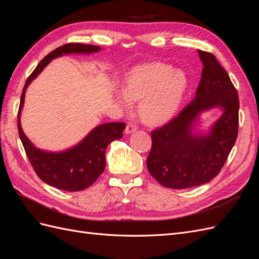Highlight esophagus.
Segmentation results:
<instances>
[{
  "label": "esophagus",
  "mask_w": 259,
  "mask_h": 259,
  "mask_svg": "<svg viewBox=\"0 0 259 259\" xmlns=\"http://www.w3.org/2000/svg\"><path fill=\"white\" fill-rule=\"evenodd\" d=\"M136 130H137V126H136L135 124L128 123V124L126 125V127H125V133H126V134H131V133L135 132Z\"/></svg>",
  "instance_id": "1"
}]
</instances>
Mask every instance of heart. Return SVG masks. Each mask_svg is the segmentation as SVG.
<instances>
[{
  "mask_svg": "<svg viewBox=\"0 0 259 259\" xmlns=\"http://www.w3.org/2000/svg\"><path fill=\"white\" fill-rule=\"evenodd\" d=\"M188 88V77L180 70L165 64L136 67L126 77L125 89L117 93V101L125 108L140 98V111L148 121L159 123L173 115Z\"/></svg>",
  "mask_w": 259,
  "mask_h": 259,
  "instance_id": "b5f03b06",
  "label": "heart"
}]
</instances>
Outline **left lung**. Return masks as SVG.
Instances as JSON below:
<instances>
[{"label":"left lung","mask_w":259,"mask_h":259,"mask_svg":"<svg viewBox=\"0 0 259 259\" xmlns=\"http://www.w3.org/2000/svg\"><path fill=\"white\" fill-rule=\"evenodd\" d=\"M198 52L203 70L195 97L167 124L151 132L147 168L162 186L171 189L200 186L217 176L238 137V92L214 55ZM214 106L223 107L224 113L211 135L193 137L191 125L195 117Z\"/></svg>","instance_id":"8db88e82"}]
</instances>
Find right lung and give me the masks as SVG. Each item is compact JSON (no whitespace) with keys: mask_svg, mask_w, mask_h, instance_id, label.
<instances>
[{"mask_svg":"<svg viewBox=\"0 0 259 259\" xmlns=\"http://www.w3.org/2000/svg\"><path fill=\"white\" fill-rule=\"evenodd\" d=\"M99 46L68 43L52 51L40 61L34 71L29 75L21 93L18 110V133L29 162L35 174L44 183L66 191H81L96 182L106 167V148L115 139L123 136L125 123H106L96 127L81 144L60 153H51L35 148L23 134L20 126V112L25 100V93L30 82L40 73L49 62L70 53L98 52Z\"/></svg>","mask_w":259,"mask_h":259,"instance_id":"obj_1","label":"right lung"}]
</instances>
